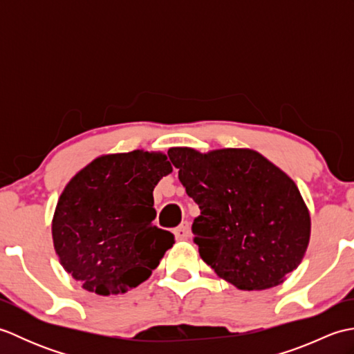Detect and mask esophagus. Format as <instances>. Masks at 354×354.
Listing matches in <instances>:
<instances>
[{"mask_svg":"<svg viewBox=\"0 0 354 354\" xmlns=\"http://www.w3.org/2000/svg\"><path fill=\"white\" fill-rule=\"evenodd\" d=\"M175 236L178 240H185L190 237V225L189 222H183L179 227L175 230Z\"/></svg>","mask_w":354,"mask_h":354,"instance_id":"obj_1","label":"esophagus"}]
</instances>
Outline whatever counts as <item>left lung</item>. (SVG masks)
<instances>
[{
  "label": "left lung",
  "mask_w": 354,
  "mask_h": 354,
  "mask_svg": "<svg viewBox=\"0 0 354 354\" xmlns=\"http://www.w3.org/2000/svg\"><path fill=\"white\" fill-rule=\"evenodd\" d=\"M167 155L199 205L194 243L217 275L237 289L263 290L298 268L310 240V214L283 170L251 149L171 147Z\"/></svg>",
  "instance_id": "obj_1"
}]
</instances>
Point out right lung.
Masks as SVG:
<instances>
[{"label":"right lung","instance_id":"right-lung-1","mask_svg":"<svg viewBox=\"0 0 354 354\" xmlns=\"http://www.w3.org/2000/svg\"><path fill=\"white\" fill-rule=\"evenodd\" d=\"M171 164L161 152L102 155L71 178L53 216L61 265L82 288L117 295L150 277L175 243L152 223L153 189Z\"/></svg>","mask_w":354,"mask_h":354}]
</instances>
